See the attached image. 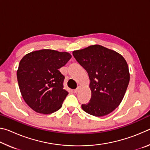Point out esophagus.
I'll use <instances>...</instances> for the list:
<instances>
[{
  "label": "esophagus",
  "instance_id": "esophagus-1",
  "mask_svg": "<svg viewBox=\"0 0 150 150\" xmlns=\"http://www.w3.org/2000/svg\"><path fill=\"white\" fill-rule=\"evenodd\" d=\"M80 89H81V87H77V88H76V89L74 90V93H77L78 92H79Z\"/></svg>",
  "mask_w": 150,
  "mask_h": 150
}]
</instances>
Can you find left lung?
Returning <instances> with one entry per match:
<instances>
[{
    "mask_svg": "<svg viewBox=\"0 0 150 150\" xmlns=\"http://www.w3.org/2000/svg\"><path fill=\"white\" fill-rule=\"evenodd\" d=\"M77 62L87 71L91 81V98L81 105L91 115L103 116L112 112L122 100L130 81L126 60L115 51L100 45L73 51Z\"/></svg>",
    "mask_w": 150,
    "mask_h": 150,
    "instance_id": "obj_1",
    "label": "left lung"
}]
</instances>
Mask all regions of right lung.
<instances>
[{"mask_svg":"<svg viewBox=\"0 0 150 150\" xmlns=\"http://www.w3.org/2000/svg\"><path fill=\"white\" fill-rule=\"evenodd\" d=\"M71 58L67 52L52 50L35 51L20 62L17 79L26 104L40 114H51L62 106L68 92L63 89L65 77L59 69Z\"/></svg>","mask_w":150,"mask_h":150,"instance_id":"obj_1","label":"right lung"}]
</instances>
